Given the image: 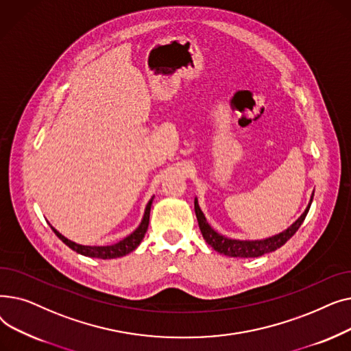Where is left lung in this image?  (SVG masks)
Here are the masks:
<instances>
[{
	"label": "left lung",
	"instance_id": "left-lung-1",
	"mask_svg": "<svg viewBox=\"0 0 351 351\" xmlns=\"http://www.w3.org/2000/svg\"><path fill=\"white\" fill-rule=\"evenodd\" d=\"M313 196H315V193L311 195L308 206L306 208L304 213L296 220V222H294L290 228H287L285 232H282L279 234H274L267 239H263V241H236V239H229V237L219 234L206 222L205 215L202 213V210L199 208L197 199H195V213L197 217V223H199L202 236H204L206 243L210 245L216 252L230 256V257H259V256H263L266 253L274 252L276 249L282 247L289 241V239L299 230V228L303 223V220L306 219V216L308 213L310 205L313 202Z\"/></svg>",
	"mask_w": 351,
	"mask_h": 351
}]
</instances>
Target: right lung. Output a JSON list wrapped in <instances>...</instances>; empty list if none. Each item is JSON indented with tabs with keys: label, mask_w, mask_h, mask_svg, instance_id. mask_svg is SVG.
Returning a JSON list of instances; mask_svg holds the SVG:
<instances>
[{
	"label": "right lung",
	"mask_w": 351,
	"mask_h": 351,
	"mask_svg": "<svg viewBox=\"0 0 351 351\" xmlns=\"http://www.w3.org/2000/svg\"><path fill=\"white\" fill-rule=\"evenodd\" d=\"M152 200H154V197L149 200V204L146 205L143 219H142L141 225L138 226V229L134 233L129 234L128 237H125L123 241H121L115 245H110V246H82V245H77L75 242L68 241L65 236H62L58 230H55L52 226H51V229L68 247H71L72 250H75L80 254H84V256H88V257H97V259H115V257H122L128 253H131L142 242V239H143V236L147 230V225H149V213H151Z\"/></svg>",
	"instance_id": "1"
}]
</instances>
